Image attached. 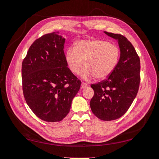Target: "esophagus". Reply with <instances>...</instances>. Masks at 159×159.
<instances>
[{
    "instance_id": "1",
    "label": "esophagus",
    "mask_w": 159,
    "mask_h": 159,
    "mask_svg": "<svg viewBox=\"0 0 159 159\" xmlns=\"http://www.w3.org/2000/svg\"><path fill=\"white\" fill-rule=\"evenodd\" d=\"M87 86H88V85H87V84H86L85 83H81V86H80V88H81L82 89H85V88H86Z\"/></svg>"
}]
</instances>
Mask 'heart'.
Segmentation results:
<instances>
[{"label":"heart","mask_w":159,"mask_h":159,"mask_svg":"<svg viewBox=\"0 0 159 159\" xmlns=\"http://www.w3.org/2000/svg\"><path fill=\"white\" fill-rule=\"evenodd\" d=\"M120 57L118 47L100 39H83L78 42L74 49L69 48L65 60L70 72L77 74L85 66L80 76L84 80L95 77L107 79L116 68Z\"/></svg>","instance_id":"1"}]
</instances>
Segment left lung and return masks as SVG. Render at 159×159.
<instances>
[{"instance_id":"left-lung-1","label":"left lung","mask_w":159,"mask_h":159,"mask_svg":"<svg viewBox=\"0 0 159 159\" xmlns=\"http://www.w3.org/2000/svg\"><path fill=\"white\" fill-rule=\"evenodd\" d=\"M117 41L119 61L107 79L91 85L94 91L90 101L93 113L101 120L121 117L135 98L140 83V59L132 43L121 35L104 31Z\"/></svg>"}]
</instances>
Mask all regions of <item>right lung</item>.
I'll return each instance as SVG.
<instances>
[{"mask_svg": "<svg viewBox=\"0 0 159 159\" xmlns=\"http://www.w3.org/2000/svg\"><path fill=\"white\" fill-rule=\"evenodd\" d=\"M65 42L59 31L43 35L30 46L22 64L26 102L39 119L49 122L68 114L81 84L67 67Z\"/></svg>", "mask_w": 159, "mask_h": 159, "instance_id": "obj_1", "label": "right lung"}]
</instances>
